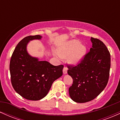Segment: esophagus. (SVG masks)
<instances>
[{
  "label": "esophagus",
  "mask_w": 120,
  "mask_h": 120,
  "mask_svg": "<svg viewBox=\"0 0 120 120\" xmlns=\"http://www.w3.org/2000/svg\"><path fill=\"white\" fill-rule=\"evenodd\" d=\"M67 71H68V69L67 68H66V67H64V68H63V74H66L67 73Z\"/></svg>",
  "instance_id": "obj_1"
}]
</instances>
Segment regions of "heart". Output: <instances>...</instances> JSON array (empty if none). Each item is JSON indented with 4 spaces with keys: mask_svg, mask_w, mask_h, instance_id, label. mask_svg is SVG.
Instances as JSON below:
<instances>
[{
    "mask_svg": "<svg viewBox=\"0 0 120 120\" xmlns=\"http://www.w3.org/2000/svg\"><path fill=\"white\" fill-rule=\"evenodd\" d=\"M87 49L77 40H71L59 48L58 52L55 55L59 58L68 57V61L71 64H78L83 60L86 54Z\"/></svg>",
    "mask_w": 120,
    "mask_h": 120,
    "instance_id": "obj_1",
    "label": "heart"
}]
</instances>
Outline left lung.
<instances>
[{
  "mask_svg": "<svg viewBox=\"0 0 120 120\" xmlns=\"http://www.w3.org/2000/svg\"><path fill=\"white\" fill-rule=\"evenodd\" d=\"M90 40L92 47L80 64L68 66V74L73 81L69 93L76 103H86L97 97L105 89L109 76V52L99 39L91 37Z\"/></svg>",
  "mask_w": 120,
  "mask_h": 120,
  "instance_id": "obj_1",
  "label": "left lung"
}]
</instances>
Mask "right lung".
Listing matches in <instances>:
<instances>
[{
	"label": "right lung",
	"instance_id": "1",
	"mask_svg": "<svg viewBox=\"0 0 120 120\" xmlns=\"http://www.w3.org/2000/svg\"><path fill=\"white\" fill-rule=\"evenodd\" d=\"M39 35L22 39L15 48L10 64L12 86L26 99L39 100L45 97L56 79L63 75L64 66H54L47 61H40L27 51V44L33 40H41Z\"/></svg>",
	"mask_w": 120,
	"mask_h": 120
}]
</instances>
